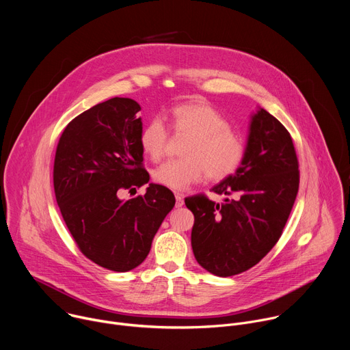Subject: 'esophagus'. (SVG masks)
Here are the masks:
<instances>
[{"label":"esophagus","mask_w":350,"mask_h":350,"mask_svg":"<svg viewBox=\"0 0 350 350\" xmlns=\"http://www.w3.org/2000/svg\"><path fill=\"white\" fill-rule=\"evenodd\" d=\"M184 205V195L183 193H176V208H181Z\"/></svg>","instance_id":"esophagus-1"}]
</instances>
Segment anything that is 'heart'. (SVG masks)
Here are the masks:
<instances>
[{"label": "heart", "instance_id": "1", "mask_svg": "<svg viewBox=\"0 0 350 350\" xmlns=\"http://www.w3.org/2000/svg\"><path fill=\"white\" fill-rule=\"evenodd\" d=\"M172 127L178 134H188L181 159L167 161L154 172L157 183L176 191L187 189L205 174L223 180L234 174L242 163L245 146L227 119L206 104H183L172 109ZM169 130L162 118L154 116L141 131L144 154L161 161L167 148Z\"/></svg>", "mask_w": 350, "mask_h": 350}]
</instances>
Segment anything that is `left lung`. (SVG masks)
I'll return each mask as SVG.
<instances>
[{
    "mask_svg": "<svg viewBox=\"0 0 350 350\" xmlns=\"http://www.w3.org/2000/svg\"><path fill=\"white\" fill-rule=\"evenodd\" d=\"M299 189V163L288 130L267 111L252 115L242 163L212 188L227 195L185 198L195 221L191 245L209 273L230 277L258 265L280 239Z\"/></svg>",
    "mask_w": 350,
    "mask_h": 350,
    "instance_id": "left-lung-1",
    "label": "left lung"
}]
</instances>
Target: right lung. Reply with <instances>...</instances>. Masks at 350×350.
<instances>
[{"mask_svg": "<svg viewBox=\"0 0 350 350\" xmlns=\"http://www.w3.org/2000/svg\"><path fill=\"white\" fill-rule=\"evenodd\" d=\"M139 111L119 96L90 108L65 127L54 162L55 198L75 242L95 265L119 273L145 260L176 204L169 188L154 183L144 196L120 199L149 181Z\"/></svg>", "mask_w": 350, "mask_h": 350, "instance_id": "1", "label": "right lung"}]
</instances>
